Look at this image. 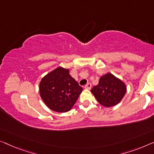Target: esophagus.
I'll use <instances>...</instances> for the list:
<instances>
[{
	"mask_svg": "<svg viewBox=\"0 0 154 154\" xmlns=\"http://www.w3.org/2000/svg\"><path fill=\"white\" fill-rule=\"evenodd\" d=\"M84 88L85 89H87V90H90V89L91 88V83L87 84L86 86H84Z\"/></svg>",
	"mask_w": 154,
	"mask_h": 154,
	"instance_id": "1",
	"label": "esophagus"
}]
</instances>
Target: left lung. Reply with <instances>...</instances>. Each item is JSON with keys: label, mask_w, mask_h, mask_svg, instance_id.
<instances>
[{"label": "left lung", "mask_w": 154, "mask_h": 154, "mask_svg": "<svg viewBox=\"0 0 154 154\" xmlns=\"http://www.w3.org/2000/svg\"><path fill=\"white\" fill-rule=\"evenodd\" d=\"M91 91L101 105L111 107L121 102L127 92V87L122 80L109 72L100 77L99 84Z\"/></svg>", "instance_id": "obj_1"}]
</instances>
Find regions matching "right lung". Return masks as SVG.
<instances>
[{
  "label": "right lung",
  "instance_id": "add662e5",
  "mask_svg": "<svg viewBox=\"0 0 154 154\" xmlns=\"http://www.w3.org/2000/svg\"><path fill=\"white\" fill-rule=\"evenodd\" d=\"M83 91L70 75L69 70L57 68L41 79L39 93L45 104L59 113L69 111Z\"/></svg>",
  "mask_w": 154,
  "mask_h": 154
}]
</instances>
